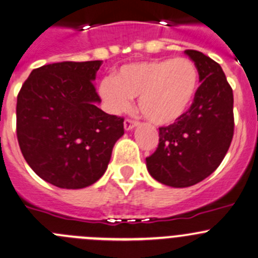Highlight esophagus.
<instances>
[{"label":"esophagus","mask_w":258,"mask_h":258,"mask_svg":"<svg viewBox=\"0 0 258 258\" xmlns=\"http://www.w3.org/2000/svg\"><path fill=\"white\" fill-rule=\"evenodd\" d=\"M137 125H138V121L134 120V119L126 118L125 120H124V128H125V130H132Z\"/></svg>","instance_id":"34e87169"}]
</instances>
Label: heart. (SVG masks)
Returning a JSON list of instances; mask_svg holds the SVG:
<instances>
[{
	"label": "heart",
	"instance_id": "b5f03b06",
	"mask_svg": "<svg viewBox=\"0 0 258 258\" xmlns=\"http://www.w3.org/2000/svg\"><path fill=\"white\" fill-rule=\"evenodd\" d=\"M199 86V72L184 57L125 64L105 79L99 93L113 114H120L139 97V109L151 123L165 125L190 108Z\"/></svg>",
	"mask_w": 258,
	"mask_h": 258
}]
</instances>
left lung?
I'll return each instance as SVG.
<instances>
[{
  "label": "left lung",
  "instance_id": "1",
  "mask_svg": "<svg viewBox=\"0 0 258 258\" xmlns=\"http://www.w3.org/2000/svg\"><path fill=\"white\" fill-rule=\"evenodd\" d=\"M201 84L186 113L159 128V145L147 158L151 176L172 187L203 181L224 160L233 137V93L221 66L199 50L186 49Z\"/></svg>",
  "mask_w": 258,
  "mask_h": 258
}]
</instances>
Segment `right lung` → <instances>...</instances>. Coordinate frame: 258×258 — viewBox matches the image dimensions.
Returning a JSON list of instances; mask_svg holds the SVG:
<instances>
[{"label":"right lung","instance_id":"right-lung-1","mask_svg":"<svg viewBox=\"0 0 258 258\" xmlns=\"http://www.w3.org/2000/svg\"><path fill=\"white\" fill-rule=\"evenodd\" d=\"M103 60L59 62L32 71L17 95L23 158L49 184L82 188L102 177L124 134V118L97 107L93 81Z\"/></svg>","mask_w":258,"mask_h":258}]
</instances>
